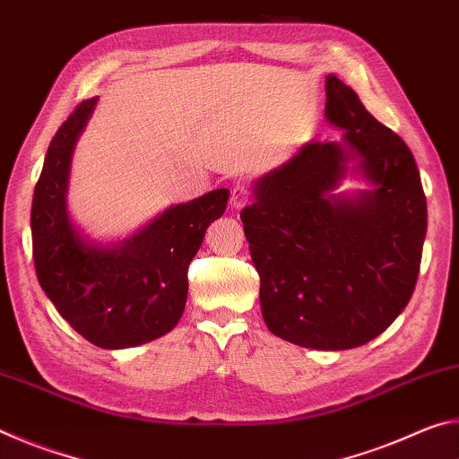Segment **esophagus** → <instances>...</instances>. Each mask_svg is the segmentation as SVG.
Segmentation results:
<instances>
[{
    "instance_id": "esophagus-1",
    "label": "esophagus",
    "mask_w": 459,
    "mask_h": 459,
    "mask_svg": "<svg viewBox=\"0 0 459 459\" xmlns=\"http://www.w3.org/2000/svg\"><path fill=\"white\" fill-rule=\"evenodd\" d=\"M248 202V188L245 184H237L232 186L230 190V208H235V211H240L245 204Z\"/></svg>"
}]
</instances>
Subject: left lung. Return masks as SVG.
<instances>
[{"mask_svg": "<svg viewBox=\"0 0 459 459\" xmlns=\"http://www.w3.org/2000/svg\"><path fill=\"white\" fill-rule=\"evenodd\" d=\"M325 121L340 142L309 139L253 184L240 212L261 277V314L275 336L314 351L377 338L413 295L427 202L407 143L325 76ZM346 177L369 184L340 191Z\"/></svg>", "mask_w": 459, "mask_h": 459, "instance_id": "8db88e82", "label": "left lung"}]
</instances>
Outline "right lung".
Listing matches in <instances>:
<instances>
[{"label": "right lung", "instance_id": "right-lung-1", "mask_svg": "<svg viewBox=\"0 0 459 459\" xmlns=\"http://www.w3.org/2000/svg\"><path fill=\"white\" fill-rule=\"evenodd\" d=\"M99 97L74 108L46 152L32 200L36 275L58 314L91 344L121 351L176 328L188 298V265L211 222L227 211L219 188L174 204L134 235L99 243L68 212L74 145Z\"/></svg>", "mask_w": 459, "mask_h": 459}]
</instances>
